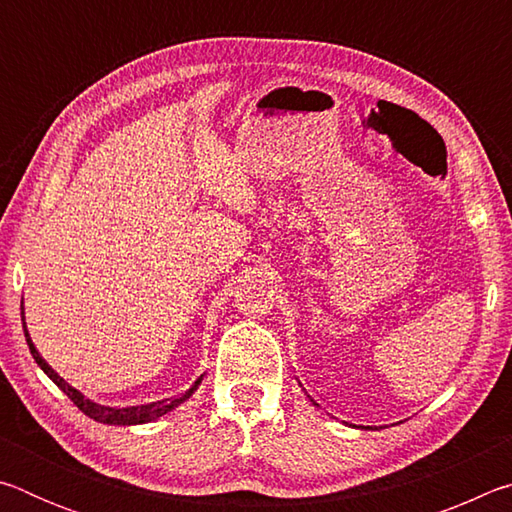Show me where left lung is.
Masks as SVG:
<instances>
[{"label":"left lung","mask_w":512,"mask_h":512,"mask_svg":"<svg viewBox=\"0 0 512 512\" xmlns=\"http://www.w3.org/2000/svg\"><path fill=\"white\" fill-rule=\"evenodd\" d=\"M311 402H314V400H311ZM314 404H316V402H314ZM316 406H318V404H316Z\"/></svg>","instance_id":"8db88e82"}]
</instances>
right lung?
<instances>
[{
    "label": "right lung",
    "instance_id": "right-lung-1",
    "mask_svg": "<svg viewBox=\"0 0 512 512\" xmlns=\"http://www.w3.org/2000/svg\"><path fill=\"white\" fill-rule=\"evenodd\" d=\"M22 327H24V336H27V343H29V350L33 354V359H36L38 366L45 370V375L54 381V384L63 391L69 400H72L79 409L88 415V418L97 420V422H103V424H124V427H128V424H144V422H153L162 418L164 413H169L171 409H176L178 404H183L185 400H189L192 397V393L196 391L198 386H201L203 381V375L198 377L194 381V386L189 388V391H185L183 395L178 397H169V400H160V402H151V404H140V406H103V404H97L92 402L85 397L83 393L76 391V388H72L67 384V381L63 377H58V372L51 370L49 363L40 357V352L36 350V345H33L31 336H29V329H27V323H24V302H22Z\"/></svg>",
    "mask_w": 512,
    "mask_h": 512
}]
</instances>
